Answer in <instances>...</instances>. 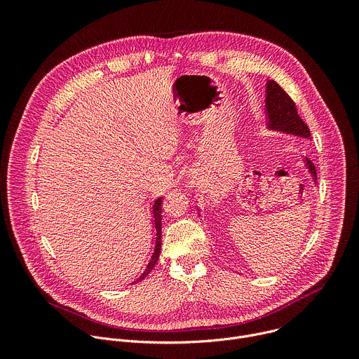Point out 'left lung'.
Instances as JSON below:
<instances>
[{"label":"left lung","instance_id":"1","mask_svg":"<svg viewBox=\"0 0 359 359\" xmlns=\"http://www.w3.org/2000/svg\"><path fill=\"white\" fill-rule=\"evenodd\" d=\"M264 102L267 128L270 130L310 139V129L299 118L294 100L276 81H267ZM304 163L309 169L314 183H317V170L314 163L309 159H304Z\"/></svg>","mask_w":359,"mask_h":359}]
</instances>
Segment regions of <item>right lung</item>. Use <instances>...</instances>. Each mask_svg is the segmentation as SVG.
I'll return each mask as SVG.
<instances>
[{"label": "right lung", "mask_w": 359, "mask_h": 359, "mask_svg": "<svg viewBox=\"0 0 359 359\" xmlns=\"http://www.w3.org/2000/svg\"><path fill=\"white\" fill-rule=\"evenodd\" d=\"M162 200H163V197H158L155 200V203L151 204V217H153L151 222H153V224H155V248H153V254H151V257H150L146 269L132 284H136V283L142 281L143 278H146L147 274L153 270V267H155V264L159 260V254H161V248H162Z\"/></svg>", "instance_id": "add662e5"}]
</instances>
